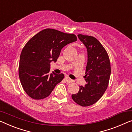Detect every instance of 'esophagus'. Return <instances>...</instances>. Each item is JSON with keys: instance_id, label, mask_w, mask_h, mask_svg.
<instances>
[{"instance_id": "34e87169", "label": "esophagus", "mask_w": 132, "mask_h": 132, "mask_svg": "<svg viewBox=\"0 0 132 132\" xmlns=\"http://www.w3.org/2000/svg\"><path fill=\"white\" fill-rule=\"evenodd\" d=\"M65 79H66V82H68V83H71V82H73V80L71 79H70V78H69L68 76H66V77L65 78Z\"/></svg>"}]
</instances>
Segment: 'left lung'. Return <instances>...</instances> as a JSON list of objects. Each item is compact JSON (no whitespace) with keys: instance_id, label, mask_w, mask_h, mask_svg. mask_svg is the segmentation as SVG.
<instances>
[{"instance_id":"obj_1","label":"left lung","mask_w":132,"mask_h":132,"mask_svg":"<svg viewBox=\"0 0 132 132\" xmlns=\"http://www.w3.org/2000/svg\"><path fill=\"white\" fill-rule=\"evenodd\" d=\"M79 40L88 51V62L85 70V86L72 98L82 107L91 105L99 100L106 91L111 74V65L107 51L97 38L89 35L78 34Z\"/></svg>"}]
</instances>
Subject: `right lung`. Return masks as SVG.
<instances>
[{
  "mask_svg": "<svg viewBox=\"0 0 132 132\" xmlns=\"http://www.w3.org/2000/svg\"><path fill=\"white\" fill-rule=\"evenodd\" d=\"M76 40V35L73 34L47 28L27 43L20 56L19 77L23 90L29 97L44 99L62 81L64 75L50 73V63L56 62L63 47Z\"/></svg>",
  "mask_w": 132,
  "mask_h": 132,
  "instance_id": "right-lung-1",
  "label": "right lung"
}]
</instances>
